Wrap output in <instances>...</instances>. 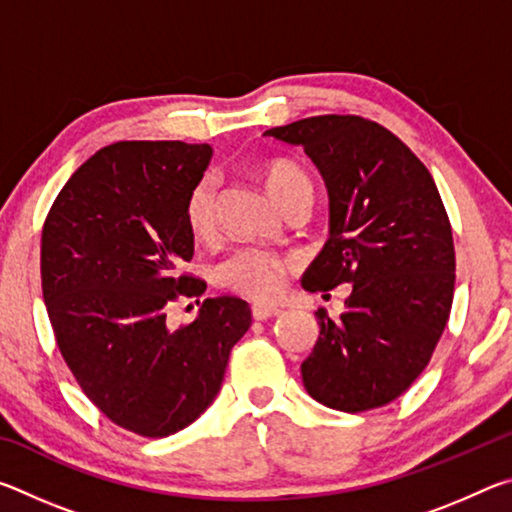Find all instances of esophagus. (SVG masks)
I'll return each mask as SVG.
<instances>
[{
  "instance_id": "1",
  "label": "esophagus",
  "mask_w": 512,
  "mask_h": 512,
  "mask_svg": "<svg viewBox=\"0 0 512 512\" xmlns=\"http://www.w3.org/2000/svg\"><path fill=\"white\" fill-rule=\"evenodd\" d=\"M253 318L255 320H268V318H275L280 316V309L277 307H271V305H253Z\"/></svg>"
}]
</instances>
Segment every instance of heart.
Returning a JSON list of instances; mask_svg holds the SVG:
<instances>
[{
  "label": "heart",
  "mask_w": 512,
  "mask_h": 512,
  "mask_svg": "<svg viewBox=\"0 0 512 512\" xmlns=\"http://www.w3.org/2000/svg\"><path fill=\"white\" fill-rule=\"evenodd\" d=\"M262 178L268 192L280 205L296 196L302 189H311L307 171L287 158L268 160L262 167ZM314 192V189H311ZM185 223L192 237L198 241L212 239L219 228V180L212 173H203L185 198ZM293 257L273 253V250L246 246L214 266L212 277L216 287L239 293L250 300H273L282 293Z\"/></svg>",
  "instance_id": "b5f03b06"
}]
</instances>
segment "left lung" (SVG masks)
Segmentation results:
<instances>
[{
	"label": "left lung",
	"instance_id": "1",
	"mask_svg": "<svg viewBox=\"0 0 512 512\" xmlns=\"http://www.w3.org/2000/svg\"><path fill=\"white\" fill-rule=\"evenodd\" d=\"M264 135L300 144L329 192V239L307 291L352 284L339 320L302 361L307 393L361 413L400 397L429 366L454 300L452 223L429 169L400 137L359 115H318Z\"/></svg>",
	"mask_w": 512,
	"mask_h": 512
}]
</instances>
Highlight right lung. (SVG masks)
Here are the masks:
<instances>
[{
    "label": "right lung",
    "instance_id": "add662e5",
    "mask_svg": "<svg viewBox=\"0 0 512 512\" xmlns=\"http://www.w3.org/2000/svg\"><path fill=\"white\" fill-rule=\"evenodd\" d=\"M212 149L185 142H117L83 162L42 225V298L58 350L88 400L117 427L164 438L219 393L250 307L205 298L192 323L167 311L205 291L183 271L194 255L185 198Z\"/></svg>",
    "mask_w": 512,
    "mask_h": 512
}]
</instances>
